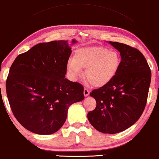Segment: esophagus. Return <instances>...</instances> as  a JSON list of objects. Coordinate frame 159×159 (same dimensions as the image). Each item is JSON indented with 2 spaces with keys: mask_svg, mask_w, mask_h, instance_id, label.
I'll return each instance as SVG.
<instances>
[{
  "mask_svg": "<svg viewBox=\"0 0 159 159\" xmlns=\"http://www.w3.org/2000/svg\"><path fill=\"white\" fill-rule=\"evenodd\" d=\"M84 94L85 97H86V96H88L89 94V91L86 89V88H85V89H84Z\"/></svg>",
  "mask_w": 159,
  "mask_h": 159,
  "instance_id": "1",
  "label": "esophagus"
}]
</instances>
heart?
Returning a JSON list of instances; mask_svg holds the SVG:
<instances>
[{"instance_id": "1", "label": "heart", "mask_w": 159, "mask_h": 159, "mask_svg": "<svg viewBox=\"0 0 159 159\" xmlns=\"http://www.w3.org/2000/svg\"><path fill=\"white\" fill-rule=\"evenodd\" d=\"M120 58L116 51L102 47H85L77 50L74 59L67 62V71L76 78L81 75L82 68L86 69L85 77L94 87L108 84L116 75Z\"/></svg>"}]
</instances>
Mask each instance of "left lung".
I'll list each match as a JSON object with an SVG mask.
<instances>
[{
    "instance_id": "left-lung-1",
    "label": "left lung",
    "mask_w": 159,
    "mask_h": 159,
    "mask_svg": "<svg viewBox=\"0 0 159 159\" xmlns=\"http://www.w3.org/2000/svg\"><path fill=\"white\" fill-rule=\"evenodd\" d=\"M108 43L120 53V67L109 83L90 92L97 106L87 118L98 131L112 134L130 128L143 113L151 71L139 50L116 42Z\"/></svg>"
}]
</instances>
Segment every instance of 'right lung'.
Returning <instances> with one entry per match:
<instances>
[{
	"label": "right lung",
	"instance_id": "obj_1",
	"mask_svg": "<svg viewBox=\"0 0 159 159\" xmlns=\"http://www.w3.org/2000/svg\"><path fill=\"white\" fill-rule=\"evenodd\" d=\"M77 43L73 39L72 44ZM72 53L67 41L42 43L17 56L6 89L17 121L31 132L49 135L62 127L72 104L84 99V86L65 78Z\"/></svg>",
	"mask_w": 159,
	"mask_h": 159
}]
</instances>
